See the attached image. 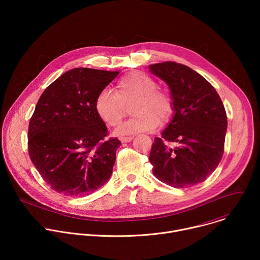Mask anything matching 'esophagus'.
Instances as JSON below:
<instances>
[{"label": "esophagus", "instance_id": "obj_1", "mask_svg": "<svg viewBox=\"0 0 260 260\" xmlns=\"http://www.w3.org/2000/svg\"><path fill=\"white\" fill-rule=\"evenodd\" d=\"M133 139H134V137H122V138H120V141H121L122 143H128V142H131Z\"/></svg>", "mask_w": 260, "mask_h": 260}]
</instances>
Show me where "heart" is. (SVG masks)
Here are the masks:
<instances>
[{"mask_svg": "<svg viewBox=\"0 0 260 260\" xmlns=\"http://www.w3.org/2000/svg\"><path fill=\"white\" fill-rule=\"evenodd\" d=\"M156 81L147 73L135 71L121 77L114 92L101 91L94 102L98 116L108 126H117L126 115V108L132 104L135 116L121 124L117 134L134 135L153 131L158 122H168L174 113L171 94L156 87Z\"/></svg>", "mask_w": 260, "mask_h": 260, "instance_id": "b5f03b06", "label": "heart"}]
</instances>
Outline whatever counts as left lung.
Masks as SVG:
<instances>
[{
  "mask_svg": "<svg viewBox=\"0 0 260 260\" xmlns=\"http://www.w3.org/2000/svg\"><path fill=\"white\" fill-rule=\"evenodd\" d=\"M149 68L168 83L175 112L152 144L153 175L173 187H190L204 182L223 155L228 128L223 103L211 83L187 66L165 61ZM166 141L178 146L170 148Z\"/></svg>",
  "mask_w": 260,
  "mask_h": 260,
  "instance_id": "obj_1",
  "label": "left lung"
}]
</instances>
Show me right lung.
Returning a JSON list of instances; mask_svg holds the SVG:
<instances>
[{"label":"right lung","instance_id":"1","mask_svg":"<svg viewBox=\"0 0 260 260\" xmlns=\"http://www.w3.org/2000/svg\"><path fill=\"white\" fill-rule=\"evenodd\" d=\"M118 74L75 68L41 94L29 120L27 148L31 162L51 189L85 197L111 177L121 143L107 138L94 102Z\"/></svg>","mask_w":260,"mask_h":260}]
</instances>
